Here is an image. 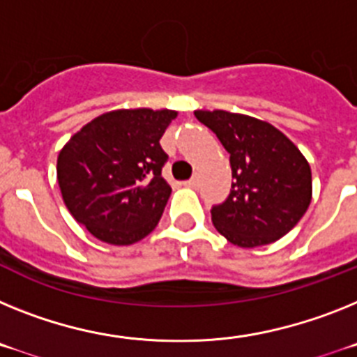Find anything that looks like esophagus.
<instances>
[{
	"label": "esophagus",
	"mask_w": 357,
	"mask_h": 357,
	"mask_svg": "<svg viewBox=\"0 0 357 357\" xmlns=\"http://www.w3.org/2000/svg\"><path fill=\"white\" fill-rule=\"evenodd\" d=\"M197 185H199L197 178H190L188 181H185V187H188V188H197Z\"/></svg>",
	"instance_id": "obj_1"
}]
</instances>
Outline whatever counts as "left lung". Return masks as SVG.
Here are the masks:
<instances>
[{
  "label": "left lung",
  "mask_w": 357,
  "mask_h": 357,
  "mask_svg": "<svg viewBox=\"0 0 357 357\" xmlns=\"http://www.w3.org/2000/svg\"><path fill=\"white\" fill-rule=\"evenodd\" d=\"M230 154L231 190L212 206L217 231L241 248L284 237L312 196L311 167L298 147L271 123L228 111H196Z\"/></svg>",
  "instance_id": "obj_1"
}]
</instances>
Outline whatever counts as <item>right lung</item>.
Masks as SVG:
<instances>
[{
	"label": "right lung",
	"instance_id": "1",
	"mask_svg": "<svg viewBox=\"0 0 357 357\" xmlns=\"http://www.w3.org/2000/svg\"><path fill=\"white\" fill-rule=\"evenodd\" d=\"M176 114L111 111L86 123L59 153L64 204L93 237L127 246L156 228L172 192L161 178L169 156L160 138Z\"/></svg>",
	"mask_w": 357,
	"mask_h": 357
}]
</instances>
